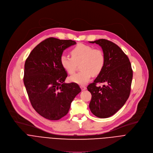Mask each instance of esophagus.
<instances>
[{
    "mask_svg": "<svg viewBox=\"0 0 153 153\" xmlns=\"http://www.w3.org/2000/svg\"><path fill=\"white\" fill-rule=\"evenodd\" d=\"M81 89L82 91H85L86 89V86H81Z\"/></svg>",
    "mask_w": 153,
    "mask_h": 153,
    "instance_id": "obj_1",
    "label": "esophagus"
}]
</instances>
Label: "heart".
I'll list each match as a JSON object with an SVG mask.
<instances>
[{
  "mask_svg": "<svg viewBox=\"0 0 153 153\" xmlns=\"http://www.w3.org/2000/svg\"><path fill=\"white\" fill-rule=\"evenodd\" d=\"M72 57L63 54L60 57V64L68 74H73L79 64L78 73L70 76L69 79L73 83L83 85L91 79L92 76H97L102 72L105 64V56L102 50L94 49L91 46L79 43L70 50Z\"/></svg>",
  "mask_w": 153,
  "mask_h": 153,
  "instance_id": "heart-1",
  "label": "heart"
}]
</instances>
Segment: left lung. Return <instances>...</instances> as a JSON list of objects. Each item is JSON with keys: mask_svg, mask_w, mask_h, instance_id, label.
<instances>
[{"mask_svg": "<svg viewBox=\"0 0 153 153\" xmlns=\"http://www.w3.org/2000/svg\"><path fill=\"white\" fill-rule=\"evenodd\" d=\"M89 42L101 46L105 56L102 72L87 87L92 95L89 108L96 116L107 118L121 108L128 99L133 71L127 55L113 42L105 39ZM97 83L106 85L100 87Z\"/></svg>", "mask_w": 153, "mask_h": 153, "instance_id": "obj_1", "label": "left lung"}]
</instances>
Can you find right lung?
<instances>
[{"label":"right lung","instance_id":"obj_1","mask_svg":"<svg viewBox=\"0 0 153 153\" xmlns=\"http://www.w3.org/2000/svg\"><path fill=\"white\" fill-rule=\"evenodd\" d=\"M76 43L72 40L46 39L30 52L25 62L24 84L32 107L50 120L65 116L81 90L75 83H65L67 74L60 57L64 50Z\"/></svg>","mask_w":153,"mask_h":153}]
</instances>
